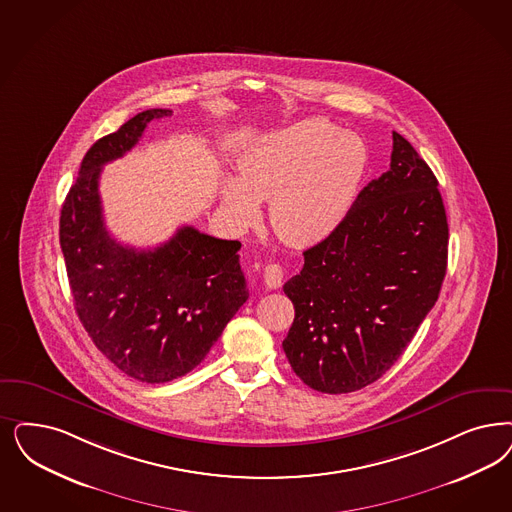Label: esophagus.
Listing matches in <instances>:
<instances>
[{
	"instance_id": "obj_1",
	"label": "esophagus",
	"mask_w": 512,
	"mask_h": 512,
	"mask_svg": "<svg viewBox=\"0 0 512 512\" xmlns=\"http://www.w3.org/2000/svg\"><path fill=\"white\" fill-rule=\"evenodd\" d=\"M265 283L266 287L270 289H278L282 287L283 282V268L280 265H266L265 266Z\"/></svg>"
}]
</instances>
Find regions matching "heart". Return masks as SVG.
I'll return each instance as SVG.
<instances>
[{"label": "heart", "instance_id": "b5f03b06", "mask_svg": "<svg viewBox=\"0 0 512 512\" xmlns=\"http://www.w3.org/2000/svg\"><path fill=\"white\" fill-rule=\"evenodd\" d=\"M369 149L353 132L327 119H308L255 143L240 159V179L227 177L223 206L238 227L268 219L291 246H310L329 236L348 213L367 172Z\"/></svg>", "mask_w": 512, "mask_h": 512}]
</instances>
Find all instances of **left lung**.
<instances>
[{"mask_svg": "<svg viewBox=\"0 0 512 512\" xmlns=\"http://www.w3.org/2000/svg\"><path fill=\"white\" fill-rule=\"evenodd\" d=\"M439 181L393 132L391 164L283 285L295 319L283 352L321 393L376 382L403 355L446 276L448 223Z\"/></svg>", "mask_w": 512, "mask_h": 512, "instance_id": "1", "label": "left lung"}]
</instances>
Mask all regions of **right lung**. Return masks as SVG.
Listing matches in <instances>:
<instances>
[{
  "label": "right lung",
  "instance_id": "obj_1",
  "mask_svg": "<svg viewBox=\"0 0 512 512\" xmlns=\"http://www.w3.org/2000/svg\"><path fill=\"white\" fill-rule=\"evenodd\" d=\"M170 109H147L96 141L60 213V246L75 312L96 348L124 374L164 384L204 361L246 302L238 240L181 227L159 247L136 249L109 236L100 174Z\"/></svg>",
  "mask_w": 512,
  "mask_h": 512
}]
</instances>
